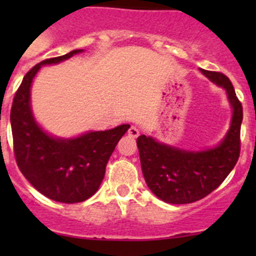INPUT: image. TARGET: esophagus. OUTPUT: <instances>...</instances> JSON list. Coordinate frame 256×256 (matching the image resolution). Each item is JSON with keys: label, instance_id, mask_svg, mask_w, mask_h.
I'll list each match as a JSON object with an SVG mask.
<instances>
[{"label": "esophagus", "instance_id": "1", "mask_svg": "<svg viewBox=\"0 0 256 256\" xmlns=\"http://www.w3.org/2000/svg\"><path fill=\"white\" fill-rule=\"evenodd\" d=\"M128 135L130 136V138H135L140 135V131H138V128H136V126H131V128L128 130Z\"/></svg>", "mask_w": 256, "mask_h": 256}]
</instances>
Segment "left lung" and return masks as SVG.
I'll list each match as a JSON object with an SVG mask.
<instances>
[{
  "instance_id": "obj_1",
  "label": "left lung",
  "mask_w": 256,
  "mask_h": 256,
  "mask_svg": "<svg viewBox=\"0 0 256 256\" xmlns=\"http://www.w3.org/2000/svg\"><path fill=\"white\" fill-rule=\"evenodd\" d=\"M200 70L226 90L230 105V125L220 142L197 151L171 146L146 135L138 136L136 141L147 187L157 198L171 204H187L204 198L219 187L239 158L242 108L236 90L224 74Z\"/></svg>"
}]
</instances>
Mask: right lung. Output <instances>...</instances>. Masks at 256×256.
I'll use <instances>...</instances> for the list:
<instances>
[{
  "label": "right lung",
  "mask_w": 256,
  "mask_h": 256,
  "mask_svg": "<svg viewBox=\"0 0 256 256\" xmlns=\"http://www.w3.org/2000/svg\"><path fill=\"white\" fill-rule=\"evenodd\" d=\"M82 52L84 49H76L33 66L18 88L11 109L14 156L22 174L49 200L70 204L88 200L99 190L110 156L130 128L128 124H122L110 130L59 138L46 131L36 120L30 88L40 69Z\"/></svg>",
  "instance_id": "obj_1"
}]
</instances>
